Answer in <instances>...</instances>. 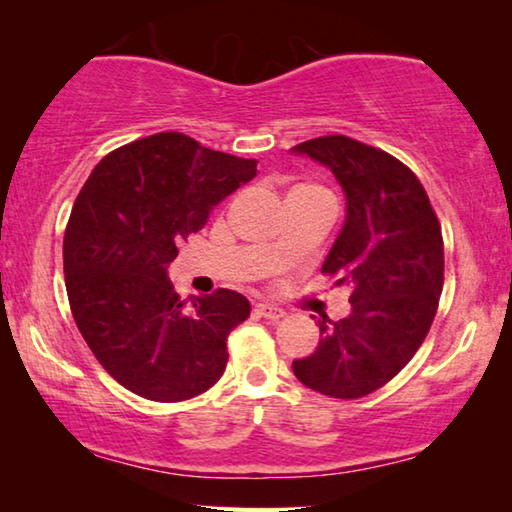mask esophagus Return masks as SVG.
I'll return each mask as SVG.
<instances>
[{
  "mask_svg": "<svg viewBox=\"0 0 512 512\" xmlns=\"http://www.w3.org/2000/svg\"><path fill=\"white\" fill-rule=\"evenodd\" d=\"M257 314L262 316V318H266V320H271V323H277V320H280V318L284 316V311L273 307V305H268V302H259V305H257Z\"/></svg>",
  "mask_w": 512,
  "mask_h": 512,
  "instance_id": "obj_1",
  "label": "esophagus"
}]
</instances>
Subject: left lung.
Here are the masks:
<instances>
[{"instance_id":"1","label":"left lung","mask_w":512,"mask_h":512,"mask_svg":"<svg viewBox=\"0 0 512 512\" xmlns=\"http://www.w3.org/2000/svg\"><path fill=\"white\" fill-rule=\"evenodd\" d=\"M334 173L345 221L320 271L350 289L352 311L318 320L314 354L293 372L314 391L354 400L400 372L427 336L443 291L440 223L415 173L400 160L345 135L293 146Z\"/></svg>"}]
</instances>
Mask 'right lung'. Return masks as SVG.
I'll use <instances>...</instances> for the list:
<instances>
[{"label":"right lung","instance_id":"1","mask_svg":"<svg viewBox=\"0 0 512 512\" xmlns=\"http://www.w3.org/2000/svg\"><path fill=\"white\" fill-rule=\"evenodd\" d=\"M257 176V160L158 133L106 155L76 198L63 241L69 307L97 361L153 402L212 388L228 363V334L250 314L237 291H173L178 244L223 198Z\"/></svg>","mask_w":512,"mask_h":512}]
</instances>
